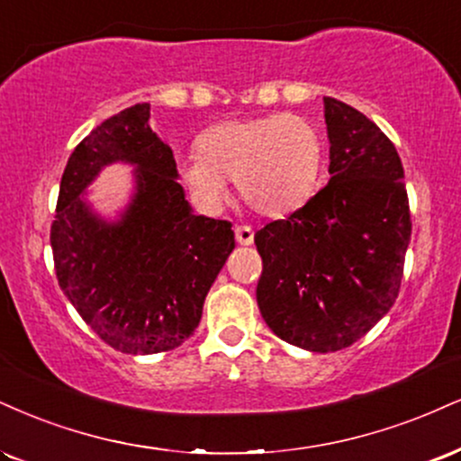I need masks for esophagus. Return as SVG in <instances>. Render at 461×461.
Listing matches in <instances>:
<instances>
[{"instance_id": "obj_1", "label": "esophagus", "mask_w": 461, "mask_h": 461, "mask_svg": "<svg viewBox=\"0 0 461 461\" xmlns=\"http://www.w3.org/2000/svg\"><path fill=\"white\" fill-rule=\"evenodd\" d=\"M236 242H238V245H245V247L253 245V230H251V227L238 225L236 227Z\"/></svg>"}]
</instances>
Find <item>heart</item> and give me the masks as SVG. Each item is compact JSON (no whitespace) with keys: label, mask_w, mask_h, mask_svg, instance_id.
<instances>
[{"label":"heart","mask_w":461,"mask_h":461,"mask_svg":"<svg viewBox=\"0 0 461 461\" xmlns=\"http://www.w3.org/2000/svg\"><path fill=\"white\" fill-rule=\"evenodd\" d=\"M321 167L324 140L312 122L268 113L210 126L197 137V154L182 158L180 176L206 206H221L234 180L242 206L279 219L312 199Z\"/></svg>","instance_id":"heart-1"}]
</instances>
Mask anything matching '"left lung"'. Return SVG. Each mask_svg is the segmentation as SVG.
Returning <instances> with one entry per match:
<instances>
[{"label": "left lung", "mask_w": 461, "mask_h": 461, "mask_svg": "<svg viewBox=\"0 0 461 461\" xmlns=\"http://www.w3.org/2000/svg\"><path fill=\"white\" fill-rule=\"evenodd\" d=\"M330 180L287 219L255 234L258 307L276 337L337 352L395 304L412 234L395 146L350 104L324 96Z\"/></svg>", "instance_id": "1"}]
</instances>
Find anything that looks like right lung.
I'll list each match as a JSON object with an SVG mask.
<instances>
[{
  "label": "right lung",
  "instance_id": "add662e5",
  "mask_svg": "<svg viewBox=\"0 0 461 461\" xmlns=\"http://www.w3.org/2000/svg\"><path fill=\"white\" fill-rule=\"evenodd\" d=\"M149 104L111 115L70 154L51 249L66 298L113 350L157 354L182 346L234 251L230 221L193 214L177 185L174 152L149 129ZM135 164L136 195L115 224L80 193L104 164Z\"/></svg>",
  "mask_w": 461,
  "mask_h": 461
}]
</instances>
